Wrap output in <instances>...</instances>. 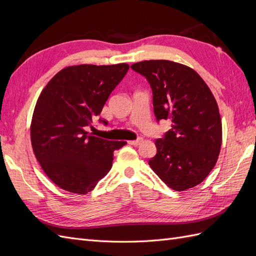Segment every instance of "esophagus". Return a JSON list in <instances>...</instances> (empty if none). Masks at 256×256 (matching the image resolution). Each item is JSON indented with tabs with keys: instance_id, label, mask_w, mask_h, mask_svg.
<instances>
[{
	"instance_id": "34e87169",
	"label": "esophagus",
	"mask_w": 256,
	"mask_h": 256,
	"mask_svg": "<svg viewBox=\"0 0 256 256\" xmlns=\"http://www.w3.org/2000/svg\"><path fill=\"white\" fill-rule=\"evenodd\" d=\"M142 142V138H136V140H131V141H128V143L130 144V145H134V146H136V145H138Z\"/></svg>"
}]
</instances>
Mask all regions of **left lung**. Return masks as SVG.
I'll use <instances>...</instances> for the list:
<instances>
[{"mask_svg":"<svg viewBox=\"0 0 256 256\" xmlns=\"http://www.w3.org/2000/svg\"><path fill=\"white\" fill-rule=\"evenodd\" d=\"M152 90L156 120L171 129L154 142L148 164L170 188L182 191L202 182L214 168L222 142L221 118L212 92L192 68L166 60L136 63Z\"/></svg>","mask_w":256,"mask_h":256,"instance_id":"8db88e82","label":"left lung"}]
</instances>
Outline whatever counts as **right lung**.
<instances>
[{"instance_id":"obj_1","label":"right lung","mask_w":256,"mask_h":256,"mask_svg":"<svg viewBox=\"0 0 256 256\" xmlns=\"http://www.w3.org/2000/svg\"><path fill=\"white\" fill-rule=\"evenodd\" d=\"M128 70V64L67 67L42 92L30 140L44 173L60 188L80 194L92 191L111 170L113 152L126 144L92 136L86 128H92V120Z\"/></svg>"}]
</instances>
